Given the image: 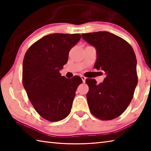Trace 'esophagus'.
<instances>
[{
  "mask_svg": "<svg viewBox=\"0 0 151 151\" xmlns=\"http://www.w3.org/2000/svg\"><path fill=\"white\" fill-rule=\"evenodd\" d=\"M81 79H82L83 82L85 83V79H86V78H85V76H81Z\"/></svg>",
  "mask_w": 151,
  "mask_h": 151,
  "instance_id": "esophagus-1",
  "label": "esophagus"
}]
</instances>
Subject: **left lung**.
Wrapping results in <instances>:
<instances>
[{
    "instance_id": "8db88e82",
    "label": "left lung",
    "mask_w": 151,
    "mask_h": 151,
    "mask_svg": "<svg viewBox=\"0 0 151 151\" xmlns=\"http://www.w3.org/2000/svg\"><path fill=\"white\" fill-rule=\"evenodd\" d=\"M96 49L94 68L106 73L102 83L87 79V99L92 114L103 121L118 117L127 109L137 84V60L134 50L121 37L106 31L82 34Z\"/></svg>"
}]
</instances>
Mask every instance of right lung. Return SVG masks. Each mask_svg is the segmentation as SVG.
<instances>
[{
	"label": "right lung",
	"instance_id": "obj_1",
	"mask_svg": "<svg viewBox=\"0 0 151 151\" xmlns=\"http://www.w3.org/2000/svg\"><path fill=\"white\" fill-rule=\"evenodd\" d=\"M79 34H51L27 51L23 62V85L34 108L42 117L57 122L70 114L76 91L82 83L79 76L67 79L59 70Z\"/></svg>",
	"mask_w": 151,
	"mask_h": 151
}]
</instances>
